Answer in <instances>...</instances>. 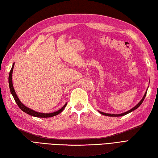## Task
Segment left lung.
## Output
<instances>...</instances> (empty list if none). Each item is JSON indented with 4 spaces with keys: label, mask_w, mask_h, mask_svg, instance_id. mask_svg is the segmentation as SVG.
Listing matches in <instances>:
<instances>
[{
    "label": "left lung",
    "mask_w": 158,
    "mask_h": 158,
    "mask_svg": "<svg viewBox=\"0 0 158 158\" xmlns=\"http://www.w3.org/2000/svg\"><path fill=\"white\" fill-rule=\"evenodd\" d=\"M146 94H147V91H146V93H145V95H144V97H143V99L141 100V101H140V102L136 105V106H135V107H134L133 108H132L131 110H130L129 111H127V112H125V113H123V114H106V113H103V112H101V111H99V113L100 114H103V115H107V116H113V117H118V116H122V115H127V114H129L130 112H131V111H134L135 110H136V109H137L140 106H141V105L142 104V103H143V101H144V99H145V96H146Z\"/></svg>",
    "instance_id": "8db88e82"
}]
</instances>
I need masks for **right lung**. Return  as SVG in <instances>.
Listing matches in <instances>:
<instances>
[{
  "mask_svg": "<svg viewBox=\"0 0 158 158\" xmlns=\"http://www.w3.org/2000/svg\"><path fill=\"white\" fill-rule=\"evenodd\" d=\"M13 67H14V64L12 66L11 69H10V71L9 72V88H10V93L12 94V95L14 98V99H15L16 103L17 104V106H19V107L22 110L23 112H25V113L29 114L30 115H32V116L34 117H38V118H49V117H52V116H55V115H57L59 114H60L61 112L64 110V108L67 106V103H65L64 105V107H62L61 109L60 110L55 111V112H52V113H48V114H43V113H39V112H37V111H35L34 110H31L30 109H29L28 107H26L21 102L19 101V98L17 97V94L15 92V90H14L13 88V83H12V73H13Z\"/></svg>",
  "mask_w": 158,
  "mask_h": 158,
  "instance_id": "1",
  "label": "right lung"
}]
</instances>
